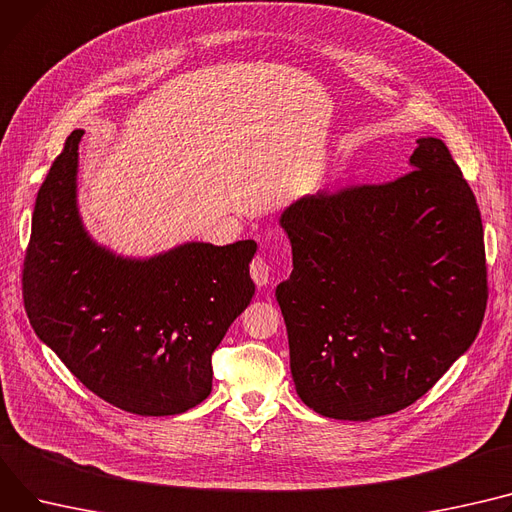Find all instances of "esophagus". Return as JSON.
<instances>
[{
    "label": "esophagus",
    "instance_id": "1",
    "mask_svg": "<svg viewBox=\"0 0 512 512\" xmlns=\"http://www.w3.org/2000/svg\"><path fill=\"white\" fill-rule=\"evenodd\" d=\"M269 274H271V267L269 263L265 261V257L257 255L253 261H251V278L253 282L261 288V286H267L269 284Z\"/></svg>",
    "mask_w": 512,
    "mask_h": 512
}]
</instances>
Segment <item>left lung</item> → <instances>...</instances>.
<instances>
[{
  "label": "left lung",
  "instance_id": "obj_1",
  "mask_svg": "<svg viewBox=\"0 0 512 512\" xmlns=\"http://www.w3.org/2000/svg\"><path fill=\"white\" fill-rule=\"evenodd\" d=\"M410 173L302 197L280 224L294 269L276 288L298 397L364 422L418 401L478 335L488 274L475 195L442 140Z\"/></svg>",
  "mask_w": 512,
  "mask_h": 512
}]
</instances>
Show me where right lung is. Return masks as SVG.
Wrapping results in <instances>:
<instances>
[{
  "instance_id": "add662e5",
  "label": "right lung",
  "mask_w": 512,
  "mask_h": 512,
  "mask_svg": "<svg viewBox=\"0 0 512 512\" xmlns=\"http://www.w3.org/2000/svg\"><path fill=\"white\" fill-rule=\"evenodd\" d=\"M65 140L32 212L22 294L30 325L100 399L138 416L183 414L212 391V354L253 294L255 241L185 243L119 257L88 236Z\"/></svg>"
}]
</instances>
